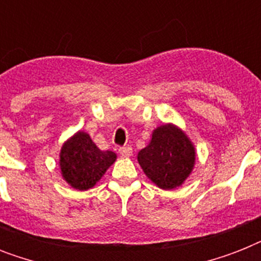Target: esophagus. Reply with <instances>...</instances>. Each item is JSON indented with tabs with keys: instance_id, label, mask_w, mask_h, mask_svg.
I'll list each match as a JSON object with an SVG mask.
<instances>
[{
	"instance_id": "1",
	"label": "esophagus",
	"mask_w": 261,
	"mask_h": 261,
	"mask_svg": "<svg viewBox=\"0 0 261 261\" xmlns=\"http://www.w3.org/2000/svg\"><path fill=\"white\" fill-rule=\"evenodd\" d=\"M119 154L123 157H130L133 154V147L131 146H122L119 147Z\"/></svg>"
}]
</instances>
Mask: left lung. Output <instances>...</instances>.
Here are the masks:
<instances>
[{
  "label": "left lung",
  "instance_id": "1",
  "mask_svg": "<svg viewBox=\"0 0 261 261\" xmlns=\"http://www.w3.org/2000/svg\"><path fill=\"white\" fill-rule=\"evenodd\" d=\"M137 159L150 181L161 190H174L194 171L196 150L186 131L173 123H164L153 130L150 142Z\"/></svg>",
  "mask_w": 261,
  "mask_h": 261
}]
</instances>
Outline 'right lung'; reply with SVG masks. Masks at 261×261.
Returning <instances> with one entry per match:
<instances>
[{"label":"right lung","mask_w":261,"mask_h":261,"mask_svg":"<svg viewBox=\"0 0 261 261\" xmlns=\"http://www.w3.org/2000/svg\"><path fill=\"white\" fill-rule=\"evenodd\" d=\"M116 161L111 150H100L85 131H77L59 151V169L65 181L77 191L93 188Z\"/></svg>","instance_id":"add662e5"}]
</instances>
